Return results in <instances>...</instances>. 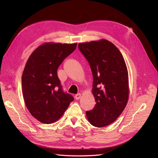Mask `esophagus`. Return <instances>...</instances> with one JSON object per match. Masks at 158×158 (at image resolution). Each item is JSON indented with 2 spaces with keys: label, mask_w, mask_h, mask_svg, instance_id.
I'll return each instance as SVG.
<instances>
[{
  "label": "esophagus",
  "mask_w": 158,
  "mask_h": 158,
  "mask_svg": "<svg viewBox=\"0 0 158 158\" xmlns=\"http://www.w3.org/2000/svg\"><path fill=\"white\" fill-rule=\"evenodd\" d=\"M80 98H81V94H76L75 95V99H80Z\"/></svg>",
  "instance_id": "obj_1"
}]
</instances>
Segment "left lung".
Returning a JSON list of instances; mask_svg holds the SVG:
<instances>
[{
	"mask_svg": "<svg viewBox=\"0 0 158 158\" xmlns=\"http://www.w3.org/2000/svg\"><path fill=\"white\" fill-rule=\"evenodd\" d=\"M93 75L92 94L95 106L86 111L91 125L106 127L114 122L127 106L128 74L125 59L111 42L100 40L78 44Z\"/></svg>",
	"mask_w": 158,
	"mask_h": 158,
	"instance_id": "1",
	"label": "left lung"
}]
</instances>
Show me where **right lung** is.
I'll list each match as a JSON object with an SVG mask.
<instances>
[{
  "label": "right lung",
  "instance_id": "1",
  "mask_svg": "<svg viewBox=\"0 0 158 158\" xmlns=\"http://www.w3.org/2000/svg\"><path fill=\"white\" fill-rule=\"evenodd\" d=\"M76 45V43H44L26 62L22 77L23 98L28 111L41 123L58 121L74 100L62 89L57 69Z\"/></svg>",
  "mask_w": 158,
  "mask_h": 158
}]
</instances>
